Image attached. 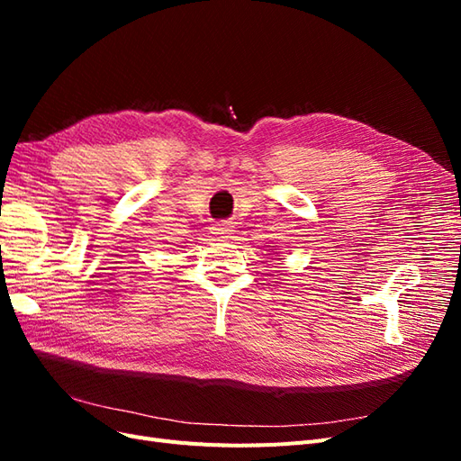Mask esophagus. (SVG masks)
Here are the masks:
<instances>
[{"label":"esophagus","mask_w":461,"mask_h":461,"mask_svg":"<svg viewBox=\"0 0 461 461\" xmlns=\"http://www.w3.org/2000/svg\"><path fill=\"white\" fill-rule=\"evenodd\" d=\"M232 232H234V227L230 221H219L212 227V234L215 239H230Z\"/></svg>","instance_id":"esophagus-1"}]
</instances>
